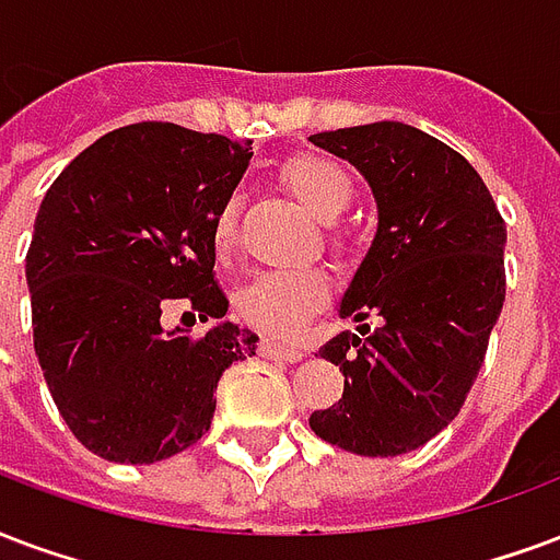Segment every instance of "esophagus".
<instances>
[{"label": "esophagus", "instance_id": "34e87169", "mask_svg": "<svg viewBox=\"0 0 560 560\" xmlns=\"http://www.w3.org/2000/svg\"><path fill=\"white\" fill-rule=\"evenodd\" d=\"M259 354L268 357V360H283V363H298L304 351H298V348H289V345L271 342V339H262L259 342Z\"/></svg>", "mask_w": 560, "mask_h": 560}]
</instances>
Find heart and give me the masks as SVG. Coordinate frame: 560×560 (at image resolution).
I'll return each instance as SVG.
<instances>
[{"label":"heart","mask_w":560,"mask_h":560,"mask_svg":"<svg viewBox=\"0 0 560 560\" xmlns=\"http://www.w3.org/2000/svg\"><path fill=\"white\" fill-rule=\"evenodd\" d=\"M280 179L322 221H334L342 215L354 197V185L348 174L325 155H292L280 167ZM235 215H238V203H235V197H230L218 209L215 224H212L218 250H226L233 245ZM327 301H330V275L325 268H315V265L275 268V271L254 275L235 292V315L265 336L295 339L304 334L310 318Z\"/></svg>","instance_id":"b5f03b06"}]
</instances>
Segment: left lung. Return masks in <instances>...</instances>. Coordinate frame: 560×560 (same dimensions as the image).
I'll return each instance as SVG.
<instances>
[{
  "instance_id": "obj_1",
  "label": "left lung",
  "mask_w": 560,
  "mask_h": 560,
  "mask_svg": "<svg viewBox=\"0 0 560 560\" xmlns=\"http://www.w3.org/2000/svg\"><path fill=\"white\" fill-rule=\"evenodd\" d=\"M365 176L377 233L339 315L381 325L342 330L318 351L345 393L310 428L365 457L413 452L452 422L485 363L504 304L508 230L464 155L395 120L310 138Z\"/></svg>"
}]
</instances>
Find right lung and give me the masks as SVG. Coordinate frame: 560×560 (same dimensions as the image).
<instances>
[{
	"label": "right lung",
	"instance_id": "add662e5",
	"mask_svg": "<svg viewBox=\"0 0 560 560\" xmlns=\"http://www.w3.org/2000/svg\"><path fill=\"white\" fill-rule=\"evenodd\" d=\"M250 155V141L153 120L103 136L49 185L25 254L35 354L88 452L155 464L195 445L221 375L254 357L259 336L224 322L212 275V224ZM171 303L219 325L167 331Z\"/></svg>",
	"mask_w": 560,
	"mask_h": 560
}]
</instances>
